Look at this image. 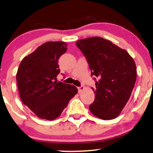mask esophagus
Returning a JSON list of instances; mask_svg holds the SVG:
<instances>
[{"instance_id":"34e87169","label":"esophagus","mask_w":153,"mask_h":153,"mask_svg":"<svg viewBox=\"0 0 153 153\" xmlns=\"http://www.w3.org/2000/svg\"><path fill=\"white\" fill-rule=\"evenodd\" d=\"M77 89H78V93H81L82 92V91L84 89V86H79V87H77Z\"/></svg>"}]
</instances>
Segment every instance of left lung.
Instances as JSON below:
<instances>
[{
	"label": "left lung",
	"instance_id": "left-lung-1",
	"mask_svg": "<svg viewBox=\"0 0 153 153\" xmlns=\"http://www.w3.org/2000/svg\"><path fill=\"white\" fill-rule=\"evenodd\" d=\"M76 46L86 57L95 80L91 112L102 120L115 119L131 97L137 77L136 65L126 50L101 37L79 40ZM94 90V88H93Z\"/></svg>",
	"mask_w": 153,
	"mask_h": 153
}]
</instances>
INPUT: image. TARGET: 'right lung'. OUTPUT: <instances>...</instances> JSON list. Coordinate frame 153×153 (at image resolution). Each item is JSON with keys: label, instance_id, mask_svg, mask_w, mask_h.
<instances>
[{"label": "right lung", "instance_id": "right-lung-1", "mask_svg": "<svg viewBox=\"0 0 153 153\" xmlns=\"http://www.w3.org/2000/svg\"><path fill=\"white\" fill-rule=\"evenodd\" d=\"M64 42H47L25 57L16 74L21 101L41 119L53 120L60 115L77 93L71 84L57 82L58 60L67 51Z\"/></svg>", "mask_w": 153, "mask_h": 153}]
</instances>
